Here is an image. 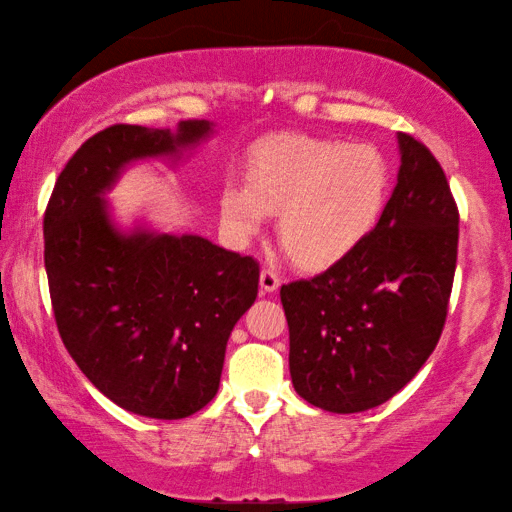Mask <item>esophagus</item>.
Wrapping results in <instances>:
<instances>
[{
    "label": "esophagus",
    "mask_w": 512,
    "mask_h": 512,
    "mask_svg": "<svg viewBox=\"0 0 512 512\" xmlns=\"http://www.w3.org/2000/svg\"><path fill=\"white\" fill-rule=\"evenodd\" d=\"M277 287H280V277L271 268H264L262 275H259V289H262V293H273Z\"/></svg>",
    "instance_id": "1"
}]
</instances>
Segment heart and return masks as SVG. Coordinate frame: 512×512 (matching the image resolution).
Returning a JSON list of instances; mask_svg holds the SVG:
<instances>
[{
	"label": "heart",
	"instance_id": "1",
	"mask_svg": "<svg viewBox=\"0 0 512 512\" xmlns=\"http://www.w3.org/2000/svg\"><path fill=\"white\" fill-rule=\"evenodd\" d=\"M391 173L375 146L307 135L266 140L248 160V187L221 192V219L250 237L280 214L277 239L302 268H327L370 237L386 207Z\"/></svg>",
	"mask_w": 512,
	"mask_h": 512
}]
</instances>
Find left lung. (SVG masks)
Wrapping results in <instances>:
<instances>
[{
	"mask_svg": "<svg viewBox=\"0 0 512 512\" xmlns=\"http://www.w3.org/2000/svg\"><path fill=\"white\" fill-rule=\"evenodd\" d=\"M400 171L370 237L309 280L282 284L296 393L332 413L391 400L443 332L458 248V210L427 146L397 133Z\"/></svg>",
	"mask_w": 512,
	"mask_h": 512,
	"instance_id": "8db88e82",
	"label": "left lung"
}]
</instances>
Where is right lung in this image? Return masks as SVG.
Instances as JSON below:
<instances>
[{
    "label": "right lung",
    "instance_id": "right-lung-1",
    "mask_svg": "<svg viewBox=\"0 0 512 512\" xmlns=\"http://www.w3.org/2000/svg\"><path fill=\"white\" fill-rule=\"evenodd\" d=\"M212 135L207 119L176 131L110 126L65 164L45 212L60 339L108 400L144 418H187L216 395L232 327L257 298L259 266L201 235L142 219L124 228L106 194L133 164L176 167Z\"/></svg>",
    "mask_w": 512,
    "mask_h": 512
}]
</instances>
